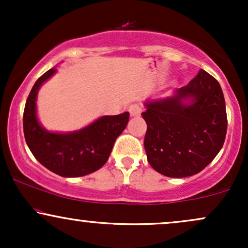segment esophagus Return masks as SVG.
<instances>
[{
  "label": "esophagus",
  "instance_id": "obj_1",
  "mask_svg": "<svg viewBox=\"0 0 248 248\" xmlns=\"http://www.w3.org/2000/svg\"><path fill=\"white\" fill-rule=\"evenodd\" d=\"M128 110H129L130 116H140L141 112H142V108L140 105L133 104V105H130L129 108H128Z\"/></svg>",
  "mask_w": 248,
  "mask_h": 248
}]
</instances>
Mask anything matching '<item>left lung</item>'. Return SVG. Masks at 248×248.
Masks as SVG:
<instances>
[{"instance_id":"obj_1","label":"left lung","mask_w":248,"mask_h":248,"mask_svg":"<svg viewBox=\"0 0 248 248\" xmlns=\"http://www.w3.org/2000/svg\"><path fill=\"white\" fill-rule=\"evenodd\" d=\"M144 149L149 164L168 177L201 172L223 147L227 130L225 99L211 75H198L173 95L144 104Z\"/></svg>"}]
</instances>
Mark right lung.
I'll return each instance as SVG.
<instances>
[{"mask_svg": "<svg viewBox=\"0 0 248 248\" xmlns=\"http://www.w3.org/2000/svg\"><path fill=\"white\" fill-rule=\"evenodd\" d=\"M56 71L53 67L38 78L28 96L23 114L24 138L37 161L50 171L62 177H80L106 163L116 138L127 126L129 113L101 116L76 132H49L37 119L36 100L39 87Z\"/></svg>", "mask_w": 248, "mask_h": 248, "instance_id": "obj_1", "label": "right lung"}]
</instances>
